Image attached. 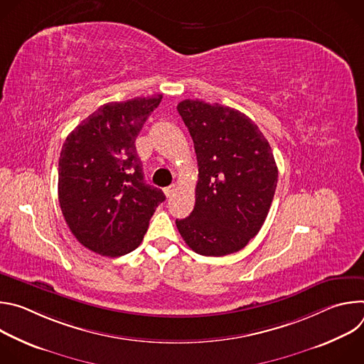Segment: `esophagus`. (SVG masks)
Returning a JSON list of instances; mask_svg holds the SVG:
<instances>
[{"instance_id": "obj_1", "label": "esophagus", "mask_w": 364, "mask_h": 364, "mask_svg": "<svg viewBox=\"0 0 364 364\" xmlns=\"http://www.w3.org/2000/svg\"><path fill=\"white\" fill-rule=\"evenodd\" d=\"M176 191H177V186H176V184H171V186H168V187L164 188V194H166L167 197H171Z\"/></svg>"}]
</instances>
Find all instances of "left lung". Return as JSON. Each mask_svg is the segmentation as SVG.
Listing matches in <instances>:
<instances>
[{"instance_id": "obj_1", "label": "left lung", "mask_w": 364, "mask_h": 364, "mask_svg": "<svg viewBox=\"0 0 364 364\" xmlns=\"http://www.w3.org/2000/svg\"><path fill=\"white\" fill-rule=\"evenodd\" d=\"M197 155L196 204L176 220L186 243L204 256L243 249L261 230L274 200L278 168L268 139L245 114L220 103L177 105Z\"/></svg>"}]
</instances>
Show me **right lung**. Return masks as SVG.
<instances>
[{
  "mask_svg": "<svg viewBox=\"0 0 364 364\" xmlns=\"http://www.w3.org/2000/svg\"><path fill=\"white\" fill-rule=\"evenodd\" d=\"M163 95L111 102L66 138L59 159V203L75 237L102 256L136 249L164 193L145 183L135 139Z\"/></svg>",
  "mask_w": 364,
  "mask_h": 364,
  "instance_id": "add662e5",
  "label": "right lung"
}]
</instances>
